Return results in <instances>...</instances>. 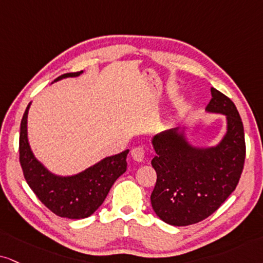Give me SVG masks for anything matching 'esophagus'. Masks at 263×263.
Returning a JSON list of instances; mask_svg holds the SVG:
<instances>
[{"instance_id": "1", "label": "esophagus", "mask_w": 263, "mask_h": 263, "mask_svg": "<svg viewBox=\"0 0 263 263\" xmlns=\"http://www.w3.org/2000/svg\"><path fill=\"white\" fill-rule=\"evenodd\" d=\"M132 157L134 158V161L137 162H142L145 158V150L144 147L137 146L132 150Z\"/></svg>"}]
</instances>
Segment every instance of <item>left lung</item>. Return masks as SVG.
<instances>
[{
	"instance_id": "8db88e82",
	"label": "left lung",
	"mask_w": 263,
	"mask_h": 263,
	"mask_svg": "<svg viewBox=\"0 0 263 263\" xmlns=\"http://www.w3.org/2000/svg\"><path fill=\"white\" fill-rule=\"evenodd\" d=\"M209 112L223 113L228 130L221 144L211 148L191 147L178 128L152 140L156 156L151 164L157 173L151 194L156 215L171 226L201 222L212 215L238 185L246 155L244 125L229 97L211 87Z\"/></svg>"
}]
</instances>
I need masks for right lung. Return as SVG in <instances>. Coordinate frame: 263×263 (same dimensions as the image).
Listing matches in <instances>:
<instances>
[{"label": "right lung", "instance_id": "1", "mask_svg": "<svg viewBox=\"0 0 263 263\" xmlns=\"http://www.w3.org/2000/svg\"><path fill=\"white\" fill-rule=\"evenodd\" d=\"M83 72L67 73L54 82L68 77H78ZM29 103L21 123L19 162L28 185L37 199L56 216L70 219L86 218L102 205L113 183L126 171L125 150L87 168L73 177H57L34 157L27 137Z\"/></svg>", "mask_w": 263, "mask_h": 263}]
</instances>
